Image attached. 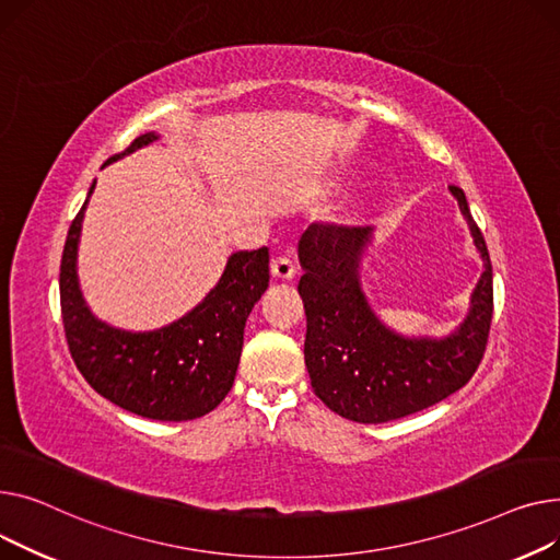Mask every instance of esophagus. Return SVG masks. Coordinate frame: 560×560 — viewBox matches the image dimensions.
<instances>
[{"label":"esophagus","mask_w":560,"mask_h":560,"mask_svg":"<svg viewBox=\"0 0 560 560\" xmlns=\"http://www.w3.org/2000/svg\"><path fill=\"white\" fill-rule=\"evenodd\" d=\"M271 273H273V278H278V280H291V278L295 276L293 259H289L287 255H278V257L271 261Z\"/></svg>","instance_id":"obj_1"}]
</instances>
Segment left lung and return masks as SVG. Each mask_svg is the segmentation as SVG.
Instances as JSON below:
<instances>
[{"label": "left lung", "mask_w": 560, "mask_h": 560, "mask_svg": "<svg viewBox=\"0 0 560 560\" xmlns=\"http://www.w3.org/2000/svg\"><path fill=\"white\" fill-rule=\"evenodd\" d=\"M450 191L468 221L483 273L468 316L443 339L398 335L369 305L359 261L373 228L312 223L299 242L305 366L316 396L348 420L377 424L422 411L466 386L479 366L492 320V267L464 189L450 185Z\"/></svg>", "instance_id": "obj_1"}]
</instances>
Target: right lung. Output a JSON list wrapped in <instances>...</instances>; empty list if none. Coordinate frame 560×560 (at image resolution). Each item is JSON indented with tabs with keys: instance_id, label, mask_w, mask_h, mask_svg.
Here are the masks:
<instances>
[{
	"instance_id": "right-lung-1",
	"label": "right lung",
	"mask_w": 560,
	"mask_h": 560,
	"mask_svg": "<svg viewBox=\"0 0 560 560\" xmlns=\"http://www.w3.org/2000/svg\"><path fill=\"white\" fill-rule=\"evenodd\" d=\"M155 140V133H144L106 164ZM94 185L60 259V312L74 364L98 396L130 413L162 422L201 418L233 388L246 318L269 287V248L230 255L217 287L183 318L153 332L119 330L90 312L77 276L81 223Z\"/></svg>"
}]
</instances>
